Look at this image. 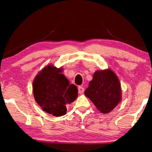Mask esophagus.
<instances>
[{
	"label": "esophagus",
	"mask_w": 152,
	"mask_h": 152,
	"mask_svg": "<svg viewBox=\"0 0 152 152\" xmlns=\"http://www.w3.org/2000/svg\"><path fill=\"white\" fill-rule=\"evenodd\" d=\"M84 91V88L82 86H78V92L80 94H82Z\"/></svg>",
	"instance_id": "34e87169"
}]
</instances>
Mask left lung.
Listing matches in <instances>:
<instances>
[{"mask_svg": "<svg viewBox=\"0 0 152 152\" xmlns=\"http://www.w3.org/2000/svg\"><path fill=\"white\" fill-rule=\"evenodd\" d=\"M84 94L99 111L103 113H109L121 99L119 80L109 69L96 71Z\"/></svg>", "mask_w": 152, "mask_h": 152, "instance_id": "obj_1", "label": "left lung"}]
</instances>
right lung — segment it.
I'll list each match as a JSON object with an SVG mask.
<instances>
[{
	"label": "right lung",
	"mask_w": 152,
	"mask_h": 152,
	"mask_svg": "<svg viewBox=\"0 0 152 152\" xmlns=\"http://www.w3.org/2000/svg\"><path fill=\"white\" fill-rule=\"evenodd\" d=\"M61 72V68L47 66L33 82L35 100L43 111L57 117L65 115L66 105L75 100L78 92Z\"/></svg>",
	"instance_id": "right-lung-1"
}]
</instances>
